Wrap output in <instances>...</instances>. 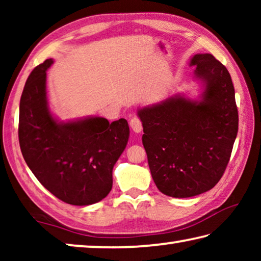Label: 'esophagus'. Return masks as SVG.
<instances>
[{
	"mask_svg": "<svg viewBox=\"0 0 261 261\" xmlns=\"http://www.w3.org/2000/svg\"><path fill=\"white\" fill-rule=\"evenodd\" d=\"M130 126H131V129L134 130V132H136V134H140V132L143 131V124H141V121L138 117L131 118Z\"/></svg>",
	"mask_w": 261,
	"mask_h": 261,
	"instance_id": "obj_1",
	"label": "esophagus"
}]
</instances>
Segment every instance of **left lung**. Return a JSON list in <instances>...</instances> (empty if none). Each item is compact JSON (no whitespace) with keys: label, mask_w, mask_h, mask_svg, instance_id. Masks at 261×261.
<instances>
[{"label":"left lung","mask_w":261,"mask_h":261,"mask_svg":"<svg viewBox=\"0 0 261 261\" xmlns=\"http://www.w3.org/2000/svg\"><path fill=\"white\" fill-rule=\"evenodd\" d=\"M198 99L176 94L138 109L143 145L156 188L189 198L208 191L226 170L238 131L235 90L227 68L212 54H196Z\"/></svg>","instance_id":"1"}]
</instances>
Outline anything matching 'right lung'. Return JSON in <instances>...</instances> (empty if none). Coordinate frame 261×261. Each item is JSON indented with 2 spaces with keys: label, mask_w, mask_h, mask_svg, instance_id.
Instances as JSON below:
<instances>
[{
  "label": "right lung",
  "mask_w": 261,
  "mask_h": 261,
  "mask_svg": "<svg viewBox=\"0 0 261 261\" xmlns=\"http://www.w3.org/2000/svg\"><path fill=\"white\" fill-rule=\"evenodd\" d=\"M48 59L26 81L19 105V145L25 162L48 191L70 205L87 206L108 196L113 168L125 149L126 120L99 116L61 122L47 99Z\"/></svg>",
  "instance_id": "right-lung-1"
}]
</instances>
